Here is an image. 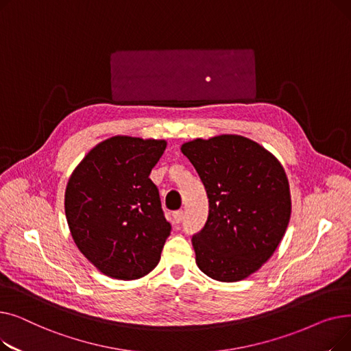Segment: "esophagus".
<instances>
[{
    "instance_id": "1",
    "label": "esophagus",
    "mask_w": 351,
    "mask_h": 351,
    "mask_svg": "<svg viewBox=\"0 0 351 351\" xmlns=\"http://www.w3.org/2000/svg\"><path fill=\"white\" fill-rule=\"evenodd\" d=\"M183 220V212L182 210H178V212H175L173 213V223H180Z\"/></svg>"
}]
</instances>
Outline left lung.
I'll list each match as a JSON object with an SVG mask.
<instances>
[{
    "instance_id": "left-lung-1",
    "label": "left lung",
    "mask_w": 351,
    "mask_h": 351,
    "mask_svg": "<svg viewBox=\"0 0 351 351\" xmlns=\"http://www.w3.org/2000/svg\"><path fill=\"white\" fill-rule=\"evenodd\" d=\"M180 151L209 197L208 222L192 239L197 267L219 282L249 278L273 256L289 225L285 168L266 147L242 135L196 138Z\"/></svg>"
}]
</instances>
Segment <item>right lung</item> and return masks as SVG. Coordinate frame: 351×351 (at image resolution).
<instances>
[{"label": "right lung", "instance_id": "add662e5", "mask_svg": "<svg viewBox=\"0 0 351 351\" xmlns=\"http://www.w3.org/2000/svg\"><path fill=\"white\" fill-rule=\"evenodd\" d=\"M165 149V139L117 135L92 147L68 179L71 236L108 278L136 280L159 263L171 225L149 173Z\"/></svg>", "mask_w": 351, "mask_h": 351}]
</instances>
